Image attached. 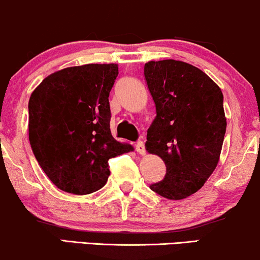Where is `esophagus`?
Instances as JSON below:
<instances>
[{
    "mask_svg": "<svg viewBox=\"0 0 260 260\" xmlns=\"http://www.w3.org/2000/svg\"><path fill=\"white\" fill-rule=\"evenodd\" d=\"M135 149L137 153L140 154H145L146 153V149H145V143L142 141H137L136 145H135Z\"/></svg>",
    "mask_w": 260,
    "mask_h": 260,
    "instance_id": "esophagus-1",
    "label": "esophagus"
}]
</instances>
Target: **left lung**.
Instances as JSON below:
<instances>
[{
    "instance_id": "1",
    "label": "left lung",
    "mask_w": 260,
    "mask_h": 260,
    "mask_svg": "<svg viewBox=\"0 0 260 260\" xmlns=\"http://www.w3.org/2000/svg\"><path fill=\"white\" fill-rule=\"evenodd\" d=\"M155 105L146 149L167 167L164 179L149 186L168 200L197 192L216 168L226 131L224 96L202 70L180 60L145 64Z\"/></svg>"
}]
</instances>
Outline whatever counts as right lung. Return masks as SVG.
<instances>
[{"label":"right lung","mask_w":260,"mask_h":260,"mask_svg":"<svg viewBox=\"0 0 260 260\" xmlns=\"http://www.w3.org/2000/svg\"><path fill=\"white\" fill-rule=\"evenodd\" d=\"M117 64L70 67L48 75L29 100L32 153L59 190L88 194L106 185L108 160L133 146L111 133L109 92Z\"/></svg>","instance_id":"1"}]
</instances>
